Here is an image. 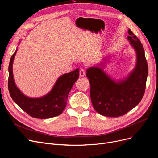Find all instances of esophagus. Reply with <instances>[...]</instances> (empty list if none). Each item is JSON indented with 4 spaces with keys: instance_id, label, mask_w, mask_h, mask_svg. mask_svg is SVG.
Instances as JSON below:
<instances>
[{
    "instance_id": "1",
    "label": "esophagus",
    "mask_w": 158,
    "mask_h": 158,
    "mask_svg": "<svg viewBox=\"0 0 158 158\" xmlns=\"http://www.w3.org/2000/svg\"><path fill=\"white\" fill-rule=\"evenodd\" d=\"M79 76L81 77H84L85 76V72L83 69H81L79 71Z\"/></svg>"
}]
</instances>
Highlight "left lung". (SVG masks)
<instances>
[{
  "mask_svg": "<svg viewBox=\"0 0 158 158\" xmlns=\"http://www.w3.org/2000/svg\"><path fill=\"white\" fill-rule=\"evenodd\" d=\"M128 34L127 40L135 50L136 60L134 69L126 77L116 80L104 71L107 56L86 70L93 106L97 113L106 117H118L126 114L139 103L145 93L148 66L144 48L130 29Z\"/></svg>",
  "mask_w": 158,
  "mask_h": 158,
  "instance_id": "left-lung-1",
  "label": "left lung"
}]
</instances>
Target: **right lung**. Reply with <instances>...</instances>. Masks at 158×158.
<instances>
[{
  "instance_id": "obj_1",
  "label": "right lung",
  "mask_w": 158,
  "mask_h": 158,
  "mask_svg": "<svg viewBox=\"0 0 158 158\" xmlns=\"http://www.w3.org/2000/svg\"><path fill=\"white\" fill-rule=\"evenodd\" d=\"M20 44V41L19 45ZM16 52L17 48L11 57L8 69V89L13 101L22 110L35 118L46 119L61 114L66 107L70 91L79 78V69L63 74L46 95L40 97H30L21 92L14 80L13 63Z\"/></svg>"
}]
</instances>
